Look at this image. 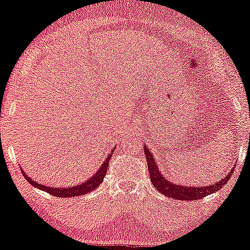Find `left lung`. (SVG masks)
Returning a JSON list of instances; mask_svg holds the SVG:
<instances>
[{"label": "left lung", "instance_id": "left-lung-1", "mask_svg": "<svg viewBox=\"0 0 250 250\" xmlns=\"http://www.w3.org/2000/svg\"><path fill=\"white\" fill-rule=\"evenodd\" d=\"M144 154H146V161H148L150 179H151L154 188L164 195H167V197H171L177 200H198L206 197V195L218 192L222 186L227 184L230 176L233 174V171H235V167H234L230 172L225 178H222L220 182L216 183L215 185L201 186V188H186V186L182 185H174L162 176V173L159 172L157 167V164L155 162L154 156H152V154H150L149 149L146 148V144H144Z\"/></svg>", "mask_w": 250, "mask_h": 250}]
</instances>
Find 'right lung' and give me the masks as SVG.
Wrapping results in <instances>:
<instances>
[{"label":"right lung","instance_id":"1","mask_svg":"<svg viewBox=\"0 0 250 250\" xmlns=\"http://www.w3.org/2000/svg\"><path fill=\"white\" fill-rule=\"evenodd\" d=\"M109 159H110V157H107V159H104V163L101 165L98 172H96L91 179H88L87 182L83 183V184H80L78 186H73V188H50V186H45L43 184H38L37 182L32 180L28 176H25V179L28 180V182L32 186H35V188H39V190L46 191L47 193L55 195V197L71 198V197H77V195H83V194L88 193V192L95 190V188L101 184L102 180H104V176H106L108 165H109Z\"/></svg>","mask_w":250,"mask_h":250}]
</instances>
